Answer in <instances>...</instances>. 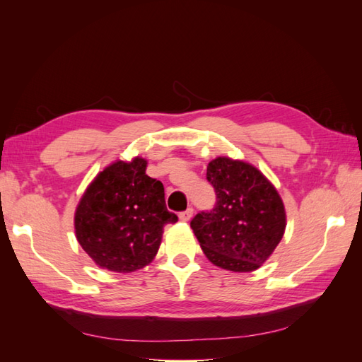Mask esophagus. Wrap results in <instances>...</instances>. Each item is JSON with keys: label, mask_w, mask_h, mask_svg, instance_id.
Masks as SVG:
<instances>
[{"label": "esophagus", "mask_w": 362, "mask_h": 362, "mask_svg": "<svg viewBox=\"0 0 362 362\" xmlns=\"http://www.w3.org/2000/svg\"><path fill=\"white\" fill-rule=\"evenodd\" d=\"M192 217H193V208H187L185 211L180 213V221H182V222H189Z\"/></svg>", "instance_id": "esophagus-1"}]
</instances>
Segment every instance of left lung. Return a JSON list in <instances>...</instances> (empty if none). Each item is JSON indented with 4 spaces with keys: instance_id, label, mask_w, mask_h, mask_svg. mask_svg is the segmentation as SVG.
Instances as JSON below:
<instances>
[{
    "instance_id": "obj_1",
    "label": "left lung",
    "mask_w": 362,
    "mask_h": 362,
    "mask_svg": "<svg viewBox=\"0 0 362 362\" xmlns=\"http://www.w3.org/2000/svg\"><path fill=\"white\" fill-rule=\"evenodd\" d=\"M206 180L217 202L190 226L205 257L231 272H254L270 258L286 233V206L259 169L243 160L217 157L208 163Z\"/></svg>"
}]
</instances>
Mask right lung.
<instances>
[{
  "mask_svg": "<svg viewBox=\"0 0 362 362\" xmlns=\"http://www.w3.org/2000/svg\"><path fill=\"white\" fill-rule=\"evenodd\" d=\"M148 161L116 160L87 185L74 216L80 246L101 269L131 273L148 266L163 228L178 221L168 211L163 184L146 175Z\"/></svg>",
  "mask_w": 362,
  "mask_h": 362,
  "instance_id": "obj_1",
  "label": "right lung"
}]
</instances>
